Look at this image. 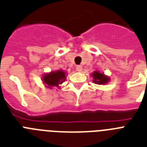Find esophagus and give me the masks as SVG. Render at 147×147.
Instances as JSON below:
<instances>
[{"instance_id":"34e87169","label":"esophagus","mask_w":147,"mask_h":147,"mask_svg":"<svg viewBox=\"0 0 147 147\" xmlns=\"http://www.w3.org/2000/svg\"><path fill=\"white\" fill-rule=\"evenodd\" d=\"M76 70H77L78 71H82V65H77V66H76Z\"/></svg>"}]
</instances>
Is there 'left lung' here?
Returning <instances> with one entry per match:
<instances>
[{
    "mask_svg": "<svg viewBox=\"0 0 147 147\" xmlns=\"http://www.w3.org/2000/svg\"><path fill=\"white\" fill-rule=\"evenodd\" d=\"M91 76H93V82L97 84H105L109 82V78L105 76L103 73H100V71H95L93 72Z\"/></svg>",
    "mask_w": 147,
    "mask_h": 147,
    "instance_id": "obj_1",
    "label": "left lung"
}]
</instances>
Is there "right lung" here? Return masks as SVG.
Here are the masks:
<instances>
[{
  "label": "right lung",
  "mask_w": 147,
  "mask_h": 147,
  "mask_svg": "<svg viewBox=\"0 0 147 147\" xmlns=\"http://www.w3.org/2000/svg\"><path fill=\"white\" fill-rule=\"evenodd\" d=\"M66 72L63 70L51 71L50 73L45 74L43 76L42 81L44 84L49 88H52L53 87H58L59 84H63L66 79Z\"/></svg>",
  "instance_id": "add662e5"
}]
</instances>
